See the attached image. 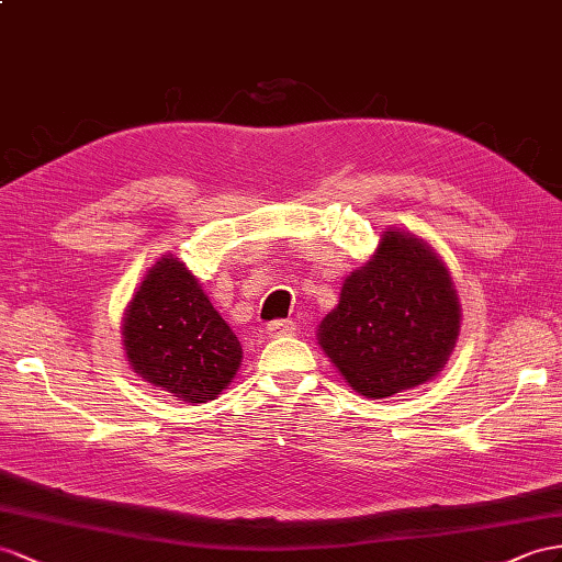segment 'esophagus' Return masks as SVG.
Instances as JSON below:
<instances>
[{
  "instance_id": "1",
  "label": "esophagus",
  "mask_w": 562,
  "mask_h": 562,
  "mask_svg": "<svg viewBox=\"0 0 562 562\" xmlns=\"http://www.w3.org/2000/svg\"><path fill=\"white\" fill-rule=\"evenodd\" d=\"M296 325L292 321H272L268 325V335L270 337H286V335H294Z\"/></svg>"
}]
</instances>
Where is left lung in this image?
Listing matches in <instances>:
<instances>
[{
	"label": "left lung",
	"instance_id": "obj_1",
	"mask_svg": "<svg viewBox=\"0 0 562 562\" xmlns=\"http://www.w3.org/2000/svg\"><path fill=\"white\" fill-rule=\"evenodd\" d=\"M460 318L453 278L435 247L386 227L344 280L318 344L356 394L378 401L435 380L456 349Z\"/></svg>",
	"mask_w": 562,
	"mask_h": 562
}]
</instances>
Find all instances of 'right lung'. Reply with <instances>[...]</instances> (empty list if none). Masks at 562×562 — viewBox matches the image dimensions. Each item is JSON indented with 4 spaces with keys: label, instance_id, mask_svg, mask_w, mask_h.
<instances>
[{
    "label": "right lung",
    "instance_id": "right-lung-1",
    "mask_svg": "<svg viewBox=\"0 0 562 562\" xmlns=\"http://www.w3.org/2000/svg\"><path fill=\"white\" fill-rule=\"evenodd\" d=\"M121 335L137 375L184 404L213 401L241 366L237 335L172 254L144 272L125 306Z\"/></svg>",
    "mask_w": 562,
    "mask_h": 562
}]
</instances>
